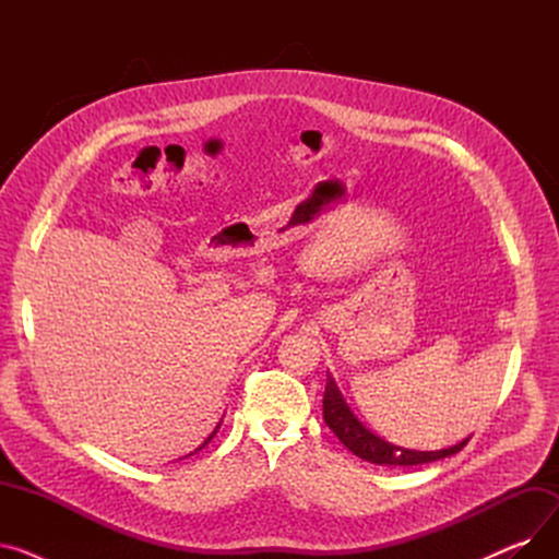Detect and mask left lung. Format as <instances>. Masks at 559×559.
Returning <instances> with one entry per match:
<instances>
[{"label":"left lung","instance_id":"1","mask_svg":"<svg viewBox=\"0 0 559 559\" xmlns=\"http://www.w3.org/2000/svg\"><path fill=\"white\" fill-rule=\"evenodd\" d=\"M324 421L350 453L371 462V464H394V466L426 464V462L442 460V457H449V455L462 451L468 439H472V435H468L455 447H449V449H442V451H413V449L394 447V444L385 442V439H380L378 435H373L354 415V409H350L348 403L344 401V396H342V392L335 383V378L331 373H329L326 392H324Z\"/></svg>","mask_w":559,"mask_h":559}]
</instances>
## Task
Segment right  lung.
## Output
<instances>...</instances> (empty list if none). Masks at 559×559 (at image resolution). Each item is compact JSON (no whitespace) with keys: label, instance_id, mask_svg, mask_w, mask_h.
<instances>
[{"label":"right lung","instance_id":"obj_1","mask_svg":"<svg viewBox=\"0 0 559 559\" xmlns=\"http://www.w3.org/2000/svg\"><path fill=\"white\" fill-rule=\"evenodd\" d=\"M219 426H222V421H219V424H217V426H215V430H213V432H211V435H209V437H205V442H203V444H201V447H199V449H194V451H192V453H197V451H201V449H203V447H205V444H209V442H211V439H213V437H215V435H217V430H219ZM192 453H188V455H192ZM188 455H186V457H188Z\"/></svg>","mask_w":559,"mask_h":559}]
</instances>
